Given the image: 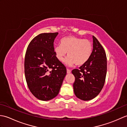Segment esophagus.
I'll return each instance as SVG.
<instances>
[{"instance_id": "esophagus-1", "label": "esophagus", "mask_w": 127, "mask_h": 127, "mask_svg": "<svg viewBox=\"0 0 127 127\" xmlns=\"http://www.w3.org/2000/svg\"><path fill=\"white\" fill-rule=\"evenodd\" d=\"M71 70H70V69H66V72H67V74L71 73Z\"/></svg>"}]
</instances>
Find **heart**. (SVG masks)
I'll use <instances>...</instances> for the list:
<instances>
[{
    "instance_id": "obj_1",
    "label": "heart",
    "mask_w": 127,
    "mask_h": 127,
    "mask_svg": "<svg viewBox=\"0 0 127 127\" xmlns=\"http://www.w3.org/2000/svg\"><path fill=\"white\" fill-rule=\"evenodd\" d=\"M56 58L62 61L65 55L68 57L64 61L69 66L75 64L76 66H82L90 59L92 52V44L87 39H83L74 36L64 37L61 40L60 45L54 48Z\"/></svg>"
}]
</instances>
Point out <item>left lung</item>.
<instances>
[{
    "instance_id": "8db88e82",
    "label": "left lung",
    "mask_w": 127,
    "mask_h": 127,
    "mask_svg": "<svg viewBox=\"0 0 127 127\" xmlns=\"http://www.w3.org/2000/svg\"><path fill=\"white\" fill-rule=\"evenodd\" d=\"M93 51L90 59L79 69L72 70L75 77L74 92L78 98L90 100L98 95L103 88L107 72L106 56L104 48L93 36Z\"/></svg>"
}]
</instances>
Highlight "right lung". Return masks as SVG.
I'll return each mask as SVG.
<instances>
[{"instance_id": "obj_1", "label": "right lung", "mask_w": 127, "mask_h": 127, "mask_svg": "<svg viewBox=\"0 0 127 127\" xmlns=\"http://www.w3.org/2000/svg\"><path fill=\"white\" fill-rule=\"evenodd\" d=\"M58 33H41L29 43L25 59V74L31 93L42 101L58 95L66 69L56 58L53 42Z\"/></svg>"}]
</instances>
